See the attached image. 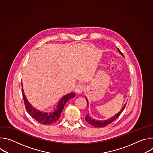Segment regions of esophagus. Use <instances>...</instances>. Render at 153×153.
<instances>
[{"label":"esophagus","mask_w":153,"mask_h":153,"mask_svg":"<svg viewBox=\"0 0 153 153\" xmlns=\"http://www.w3.org/2000/svg\"><path fill=\"white\" fill-rule=\"evenodd\" d=\"M83 90V86L82 85H79L77 86L76 89V93H81Z\"/></svg>","instance_id":"esophagus-1"}]
</instances>
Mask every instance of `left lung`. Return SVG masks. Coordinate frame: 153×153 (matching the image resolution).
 <instances>
[{
  "mask_svg": "<svg viewBox=\"0 0 153 153\" xmlns=\"http://www.w3.org/2000/svg\"><path fill=\"white\" fill-rule=\"evenodd\" d=\"M118 51H119V53L121 54L122 56H123L122 53L118 49ZM86 102H87V105H88V100H87V99L86 98ZM126 103H125V105L123 106V108L121 109V110L118 113H117L116 114H115L113 117H111L110 119H108L106 120H96L94 119H93V118L91 117H90L89 116V113L87 114L86 116H85V120L88 122V123H90L91 125L94 126V127H97V128H103V127H105L106 126V125L110 124L111 123H112L113 121H114L117 118L119 117V116H120V114L122 113V112L123 111V110H124V108L126 106Z\"/></svg>",
  "mask_w": 153,
  "mask_h": 153,
  "instance_id": "8db88e82",
  "label": "left lung"
}]
</instances>
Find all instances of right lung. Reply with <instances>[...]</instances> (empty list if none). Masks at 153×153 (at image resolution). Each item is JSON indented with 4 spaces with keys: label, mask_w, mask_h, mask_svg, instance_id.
<instances>
[{
    "label": "right lung",
    "mask_w": 153,
    "mask_h": 153,
    "mask_svg": "<svg viewBox=\"0 0 153 153\" xmlns=\"http://www.w3.org/2000/svg\"><path fill=\"white\" fill-rule=\"evenodd\" d=\"M22 93L26 110L34 119L43 125L51 124L59 120L60 116V114L63 110L65 104H66L68 100L75 97V93L73 92L71 93L65 95L60 100L57 106L56 110L50 113H48L40 111L33 108L28 102L25 95L24 93L23 89L22 90Z\"/></svg>",
    "instance_id": "1"
}]
</instances>
